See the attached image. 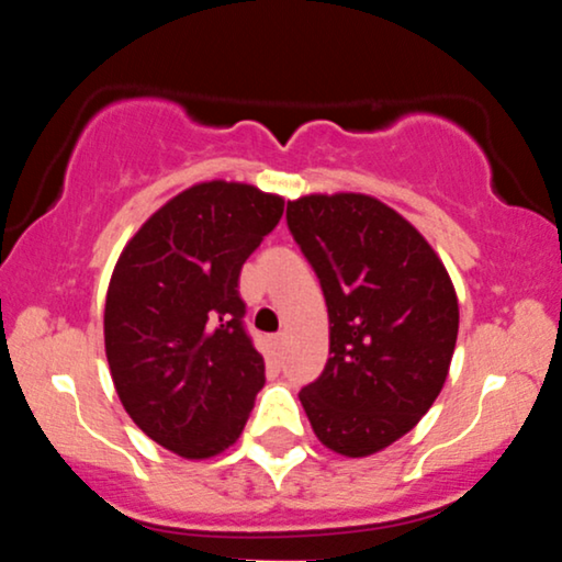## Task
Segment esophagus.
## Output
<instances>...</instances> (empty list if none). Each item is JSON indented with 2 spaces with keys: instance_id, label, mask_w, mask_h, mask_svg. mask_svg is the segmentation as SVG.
Instances as JSON below:
<instances>
[{
  "instance_id": "1",
  "label": "esophagus",
  "mask_w": 562,
  "mask_h": 562,
  "mask_svg": "<svg viewBox=\"0 0 562 562\" xmlns=\"http://www.w3.org/2000/svg\"><path fill=\"white\" fill-rule=\"evenodd\" d=\"M285 338H288L285 333H277L274 338H272V346H274V351H277V353H280L282 348H285Z\"/></svg>"
}]
</instances>
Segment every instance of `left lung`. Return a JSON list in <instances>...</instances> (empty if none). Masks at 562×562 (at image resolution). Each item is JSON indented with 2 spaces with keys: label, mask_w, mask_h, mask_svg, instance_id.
Returning a JSON list of instances; mask_svg holds the SVG:
<instances>
[{
  "label": "left lung",
  "mask_w": 562,
  "mask_h": 562,
  "mask_svg": "<svg viewBox=\"0 0 562 562\" xmlns=\"http://www.w3.org/2000/svg\"><path fill=\"white\" fill-rule=\"evenodd\" d=\"M288 229L330 317V359L299 398L327 449L375 454L443 389L460 327L454 285L420 232L370 195L293 200Z\"/></svg>",
  "instance_id": "left-lung-1"
}]
</instances>
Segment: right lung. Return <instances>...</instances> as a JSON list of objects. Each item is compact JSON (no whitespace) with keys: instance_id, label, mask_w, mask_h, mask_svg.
<instances>
[{"instance_id":"obj_1","label":"right lung","mask_w":562,"mask_h":562,"mask_svg":"<svg viewBox=\"0 0 562 562\" xmlns=\"http://www.w3.org/2000/svg\"><path fill=\"white\" fill-rule=\"evenodd\" d=\"M282 209L250 184H195L142 224L113 269L105 353L115 391L153 441L187 460L232 447L263 389L237 282Z\"/></svg>"}]
</instances>
